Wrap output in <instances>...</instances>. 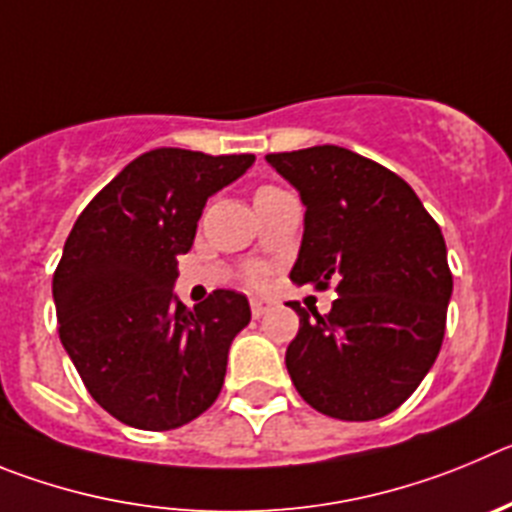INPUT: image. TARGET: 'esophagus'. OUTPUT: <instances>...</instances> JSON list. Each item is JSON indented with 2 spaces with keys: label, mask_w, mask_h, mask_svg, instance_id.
Returning a JSON list of instances; mask_svg holds the SVG:
<instances>
[{
  "label": "esophagus",
  "mask_w": 512,
  "mask_h": 512,
  "mask_svg": "<svg viewBox=\"0 0 512 512\" xmlns=\"http://www.w3.org/2000/svg\"><path fill=\"white\" fill-rule=\"evenodd\" d=\"M275 306V301H270V298H262V296H255L250 301V308H252V316H255V319H260V316H265L267 311H270V308Z\"/></svg>",
  "instance_id": "34e87169"
}]
</instances>
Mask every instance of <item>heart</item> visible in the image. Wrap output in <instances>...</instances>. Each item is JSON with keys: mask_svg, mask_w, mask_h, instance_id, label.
I'll use <instances>...</instances> for the list:
<instances>
[{"mask_svg": "<svg viewBox=\"0 0 512 512\" xmlns=\"http://www.w3.org/2000/svg\"><path fill=\"white\" fill-rule=\"evenodd\" d=\"M265 188H270V186H265Z\"/></svg>", "mask_w": 512, "mask_h": 512, "instance_id": "heart-1", "label": "heart"}]
</instances>
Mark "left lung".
<instances>
[{
	"label": "left lung",
	"instance_id": "left-lung-1",
	"mask_svg": "<svg viewBox=\"0 0 512 512\" xmlns=\"http://www.w3.org/2000/svg\"><path fill=\"white\" fill-rule=\"evenodd\" d=\"M306 206L290 280L336 285L329 313L298 303L285 367L311 408L375 421L411 398L439 357L451 298L444 234L413 188L336 145L265 155Z\"/></svg>",
	"mask_w": 512,
	"mask_h": 512
}]
</instances>
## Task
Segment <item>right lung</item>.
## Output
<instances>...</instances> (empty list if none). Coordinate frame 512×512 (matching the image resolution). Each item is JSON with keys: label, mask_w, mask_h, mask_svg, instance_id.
Here are the masks:
<instances>
[{"label": "right lung", "mask_w": 512, "mask_h": 512, "mask_svg": "<svg viewBox=\"0 0 512 512\" xmlns=\"http://www.w3.org/2000/svg\"><path fill=\"white\" fill-rule=\"evenodd\" d=\"M252 163L255 155L150 150L96 193L68 234L53 275L61 344L91 398L127 426L178 428L222 390L250 301L214 290L186 308L173 288L206 201Z\"/></svg>", "instance_id": "obj_1"}]
</instances>
